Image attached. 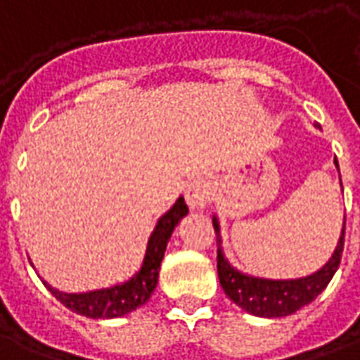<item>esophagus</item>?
Returning <instances> with one entry per match:
<instances>
[{
	"label": "esophagus",
	"instance_id": "obj_1",
	"mask_svg": "<svg viewBox=\"0 0 360 360\" xmlns=\"http://www.w3.org/2000/svg\"><path fill=\"white\" fill-rule=\"evenodd\" d=\"M214 188H212V183L206 179V177H197V179H193L187 185V191H185V198H187V205L191 208H206V206L210 205V200H212V193Z\"/></svg>",
	"mask_w": 360,
	"mask_h": 360
}]
</instances>
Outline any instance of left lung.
<instances>
[{"label": "left lung", "instance_id": "left-lung-1", "mask_svg": "<svg viewBox=\"0 0 360 360\" xmlns=\"http://www.w3.org/2000/svg\"><path fill=\"white\" fill-rule=\"evenodd\" d=\"M214 230H218L216 220ZM343 245H345V226L341 230L335 253L331 255L328 263L318 273L296 278V281H265V278L241 275L236 269L230 267V263L224 259L222 251L218 250V255H216L218 278L226 296L245 311L259 318H283L300 310L311 300H316V296L329 285V281L333 278L341 263Z\"/></svg>", "mask_w": 360, "mask_h": 360}]
</instances>
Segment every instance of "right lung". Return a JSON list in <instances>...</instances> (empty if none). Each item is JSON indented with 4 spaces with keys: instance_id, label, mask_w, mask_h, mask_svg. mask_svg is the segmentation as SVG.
Here are the masks:
<instances>
[{
    "instance_id": "obj_1",
    "label": "right lung",
    "mask_w": 360,
    "mask_h": 360,
    "mask_svg": "<svg viewBox=\"0 0 360 360\" xmlns=\"http://www.w3.org/2000/svg\"><path fill=\"white\" fill-rule=\"evenodd\" d=\"M187 212L188 208L185 205V198L181 197L173 205L172 210H167L160 218L152 238L148 241V250H146L142 269L130 281H127L124 285L85 294H64L52 290V288H50V292L54 294L58 300L72 311L79 314V316H85V318H95V320H99V318H119V316H124L128 311L136 310L138 306L148 302V298L154 292L167 241L172 238V232L175 230L177 222Z\"/></svg>"
}]
</instances>
